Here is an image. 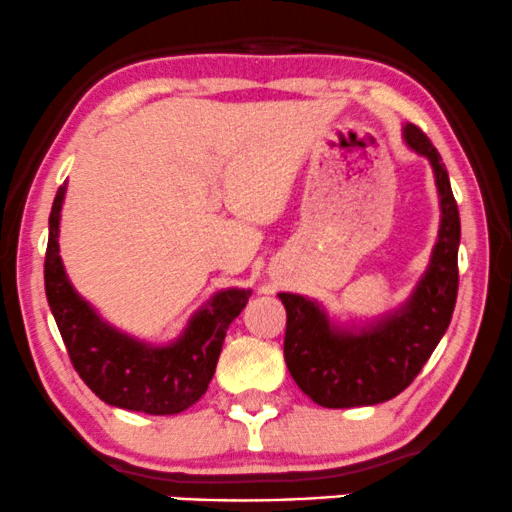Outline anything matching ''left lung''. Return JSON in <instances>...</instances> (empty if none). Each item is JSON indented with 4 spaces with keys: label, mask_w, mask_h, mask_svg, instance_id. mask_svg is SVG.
Segmentation results:
<instances>
[{
    "label": "left lung",
    "mask_w": 512,
    "mask_h": 512,
    "mask_svg": "<svg viewBox=\"0 0 512 512\" xmlns=\"http://www.w3.org/2000/svg\"><path fill=\"white\" fill-rule=\"evenodd\" d=\"M402 136L414 153L431 162L441 198L438 242L412 297L381 321L342 330L311 299L278 294L287 309V369L316 405L330 410L378 405L400 395L436 350L458 299L460 213L448 170L419 126L407 124Z\"/></svg>",
    "instance_id": "1"
}]
</instances>
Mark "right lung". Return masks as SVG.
<instances>
[{
    "label": "right lung",
    "mask_w": 512,
    "mask_h": 512,
    "mask_svg": "<svg viewBox=\"0 0 512 512\" xmlns=\"http://www.w3.org/2000/svg\"><path fill=\"white\" fill-rule=\"evenodd\" d=\"M64 186L50 213L45 292L52 316L83 383L107 405L143 414H179L208 390L227 328L249 302L251 290H222L191 316L172 345L153 347L102 321L66 278L59 256Z\"/></svg>",
    "instance_id": "obj_1"
}]
</instances>
